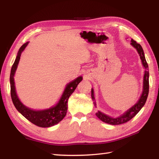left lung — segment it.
<instances>
[{
  "label": "left lung",
  "instance_id": "obj_1",
  "mask_svg": "<svg viewBox=\"0 0 159 159\" xmlns=\"http://www.w3.org/2000/svg\"><path fill=\"white\" fill-rule=\"evenodd\" d=\"M133 46L135 48V49L138 50L139 53V57L142 60V64L144 67V69L146 71L144 72V80H143V92H142V95L140 98L138 100V102L134 104V105L131 107L130 109H128L127 111L124 113V114L121 115L120 117L118 118H112L110 117L109 116L103 114L101 111H98L96 113V116H98L99 119L104 123H109V124L111 125H119V124H123V123H125L128 122L132 119L134 116H135L140 111V109L143 107L144 105L145 102L147 101L148 94H149V67H148V64L146 61V59L144 57V53L143 49H142V46L140 44H139L137 43L135 41H134L133 39L131 40V43ZM91 97H92L93 100H95V98H94V90L92 88L91 90ZM95 104V106H96L95 102H93Z\"/></svg>",
  "mask_w": 159,
  "mask_h": 159
}]
</instances>
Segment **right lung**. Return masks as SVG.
I'll return each instance as SVG.
<instances>
[{"instance_id": "1", "label": "right lung", "mask_w": 159, "mask_h": 159, "mask_svg": "<svg viewBox=\"0 0 159 159\" xmlns=\"http://www.w3.org/2000/svg\"><path fill=\"white\" fill-rule=\"evenodd\" d=\"M28 43H29L27 42L21 45L20 50L18 51L17 57L15 59V62L12 66L10 77L11 98L15 108L17 109V111L21 115L24 116L26 119L29 120V121L34 123V125L39 126V127H51V126L57 124L66 116L67 108H68V105H67L68 99L71 94L74 93V91L76 88L79 83L81 81L83 78L82 76L78 77L77 79L73 80V81H71L69 84H67L65 90H64L63 93V95L61 97L60 100L56 104V106L52 107V108L42 110V111H35V110H32L28 108V107H25L20 102V99H19L17 93H16L14 82V76L16 69H17L18 63L20 61L21 54L23 52V50L25 49V48L28 45Z\"/></svg>"}]
</instances>
